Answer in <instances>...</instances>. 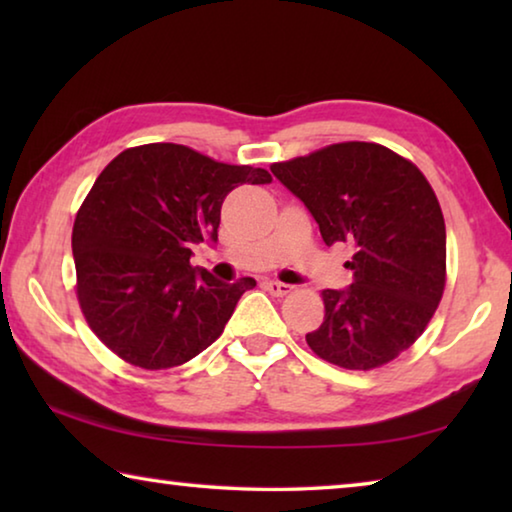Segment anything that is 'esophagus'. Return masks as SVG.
Masks as SVG:
<instances>
[{"label":"esophagus","mask_w":512,"mask_h":512,"mask_svg":"<svg viewBox=\"0 0 512 512\" xmlns=\"http://www.w3.org/2000/svg\"><path fill=\"white\" fill-rule=\"evenodd\" d=\"M264 287L268 293H273V296H287V293H291V284H284L280 280H266Z\"/></svg>","instance_id":"1"}]
</instances>
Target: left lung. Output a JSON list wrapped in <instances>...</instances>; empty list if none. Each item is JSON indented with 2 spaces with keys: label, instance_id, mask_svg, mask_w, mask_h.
<instances>
[{
  "label": "left lung",
  "instance_id": "obj_1",
  "mask_svg": "<svg viewBox=\"0 0 512 512\" xmlns=\"http://www.w3.org/2000/svg\"><path fill=\"white\" fill-rule=\"evenodd\" d=\"M327 246H354L348 289H325L307 334L320 359L372 370L418 341L445 291L447 237L438 198L413 162L372 142H343L275 162Z\"/></svg>",
  "mask_w": 512,
  "mask_h": 512
}]
</instances>
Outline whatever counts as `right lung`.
<instances>
[{"label":"right lung","instance_id":"1","mask_svg":"<svg viewBox=\"0 0 512 512\" xmlns=\"http://www.w3.org/2000/svg\"><path fill=\"white\" fill-rule=\"evenodd\" d=\"M271 173L223 164L183 144L126 149L99 173L72 230L76 293L103 345L133 366H180L219 339L253 277L221 282L192 266L219 241L221 205Z\"/></svg>","mask_w":512,"mask_h":512}]
</instances>
